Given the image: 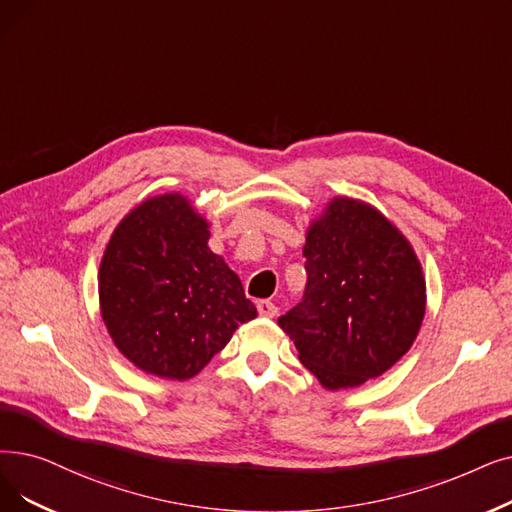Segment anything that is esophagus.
<instances>
[{"instance_id": "1", "label": "esophagus", "mask_w": 512, "mask_h": 512, "mask_svg": "<svg viewBox=\"0 0 512 512\" xmlns=\"http://www.w3.org/2000/svg\"><path fill=\"white\" fill-rule=\"evenodd\" d=\"M257 311H259L261 318H274L278 314V307L272 301H259Z\"/></svg>"}]
</instances>
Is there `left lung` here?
I'll use <instances>...</instances> for the list:
<instances>
[{"instance_id":"left-lung-1","label":"left lung","mask_w":512,"mask_h":512,"mask_svg":"<svg viewBox=\"0 0 512 512\" xmlns=\"http://www.w3.org/2000/svg\"><path fill=\"white\" fill-rule=\"evenodd\" d=\"M305 299L278 320L328 391L385 374L418 337L427 282L410 240L370 203L330 198L305 232Z\"/></svg>"}]
</instances>
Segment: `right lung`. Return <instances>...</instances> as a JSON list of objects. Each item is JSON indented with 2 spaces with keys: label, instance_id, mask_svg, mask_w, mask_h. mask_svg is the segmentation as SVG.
<instances>
[{
  "label": "right lung",
  "instance_id": "add662e5",
  "mask_svg": "<svg viewBox=\"0 0 512 512\" xmlns=\"http://www.w3.org/2000/svg\"><path fill=\"white\" fill-rule=\"evenodd\" d=\"M209 228L188 196H150L119 221L100 261L108 335L159 379H192L257 316L236 272L209 249Z\"/></svg>",
  "mask_w": 512,
  "mask_h": 512
}]
</instances>
